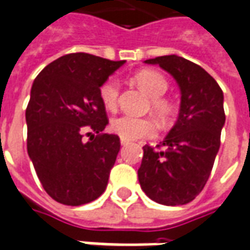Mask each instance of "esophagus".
<instances>
[{"label":"esophagus","mask_w":250,"mask_h":250,"mask_svg":"<svg viewBox=\"0 0 250 250\" xmlns=\"http://www.w3.org/2000/svg\"><path fill=\"white\" fill-rule=\"evenodd\" d=\"M120 143H121V145H126L129 143L128 140H124V139H121V141H120Z\"/></svg>","instance_id":"34e87169"}]
</instances>
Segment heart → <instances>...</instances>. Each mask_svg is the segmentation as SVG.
Listing matches in <instances>:
<instances>
[{"instance_id":"obj_1","label":"heart","mask_w":250,"mask_h":250,"mask_svg":"<svg viewBox=\"0 0 250 250\" xmlns=\"http://www.w3.org/2000/svg\"><path fill=\"white\" fill-rule=\"evenodd\" d=\"M134 82L152 98V109L160 118H166L171 110V105L162 95L167 91L168 83L160 72L155 70H141L133 77ZM100 97L107 110H114L120 97V82L116 78H109L102 83ZM111 130L124 140H139L153 137L156 134V124L149 118L133 116H120L111 120Z\"/></svg>"}]
</instances>
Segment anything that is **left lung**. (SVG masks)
Listing matches in <instances>:
<instances>
[{"label":"left lung","instance_id":"1","mask_svg":"<svg viewBox=\"0 0 250 250\" xmlns=\"http://www.w3.org/2000/svg\"><path fill=\"white\" fill-rule=\"evenodd\" d=\"M144 63L160 65L172 75L180 90V107L175 125L160 143L164 148H143L140 186L160 205H186L203 190L213 169L225 125L224 93L201 65L178 55Z\"/></svg>","mask_w":250,"mask_h":250}]
</instances>
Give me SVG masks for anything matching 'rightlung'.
I'll use <instances>...</instances> for the list:
<instances>
[{"label": "right lung", "mask_w": 250, "mask_h": 250, "mask_svg": "<svg viewBox=\"0 0 250 250\" xmlns=\"http://www.w3.org/2000/svg\"><path fill=\"white\" fill-rule=\"evenodd\" d=\"M124 63L68 54L33 81L25 111L26 148L44 190L59 203L86 205L106 190L121 144L117 134L101 133L109 121L100 88ZM86 131L94 134L83 143Z\"/></svg>", "instance_id": "add662e5"}]
</instances>
